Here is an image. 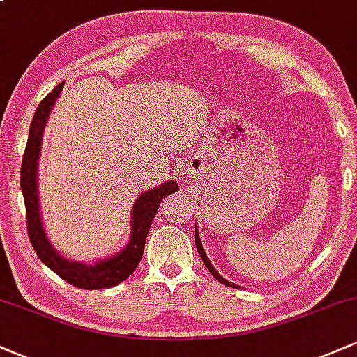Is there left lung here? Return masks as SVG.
I'll use <instances>...</instances> for the list:
<instances>
[{"mask_svg": "<svg viewBox=\"0 0 357 357\" xmlns=\"http://www.w3.org/2000/svg\"><path fill=\"white\" fill-rule=\"evenodd\" d=\"M195 243H196V248H198V253H199V257H202V260H203V264H204V267H206L208 270H210L211 272V275L216 278V280L218 282H221V284H225L227 287H236V289H238V285H235V284H231V282H228L227 278H223L220 275L218 272H216L215 270V267H213V264L210 261V258L206 257V253H204V250H203V245H202V240H199V233H198V228H196V225H195Z\"/></svg>", "mask_w": 357, "mask_h": 357, "instance_id": "obj_1", "label": "left lung"}]
</instances>
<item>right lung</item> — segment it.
<instances>
[{
	"instance_id": "add662e5",
	"label": "right lung",
	"mask_w": 357,
	"mask_h": 357,
	"mask_svg": "<svg viewBox=\"0 0 357 357\" xmlns=\"http://www.w3.org/2000/svg\"><path fill=\"white\" fill-rule=\"evenodd\" d=\"M65 82L56 85L55 89L48 93L45 99L40 102L38 109L35 110L33 121L30 126V134H28L26 149H24L22 161V192L24 198V208H26V227L28 236H30L31 245H33L36 255L40 260L53 270L56 275L63 278L65 282L73 287H79L84 290L96 289H109L121 282H124L130 273L136 270L141 261L142 253H144V245L147 233H149L151 223H153L155 213L159 210V204L171 192L178 191V183L167 181L153 188L151 191L139 195L134 204L132 213H130V238L127 241L126 248L116 253V255L104 258V260L96 261V264H84V261L67 260L52 247L45 233L42 215H40V202H38V161L40 149H42V139L45 124H47L50 110L59 99Z\"/></svg>"
}]
</instances>
